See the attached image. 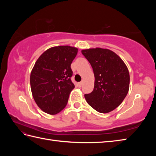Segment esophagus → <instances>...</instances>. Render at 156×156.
Masks as SVG:
<instances>
[{"instance_id":"obj_1","label":"esophagus","mask_w":156,"mask_h":156,"mask_svg":"<svg viewBox=\"0 0 156 156\" xmlns=\"http://www.w3.org/2000/svg\"><path fill=\"white\" fill-rule=\"evenodd\" d=\"M82 85H83V82H80V83H78V87H81Z\"/></svg>"}]
</instances>
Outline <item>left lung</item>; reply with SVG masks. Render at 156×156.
Segmentation results:
<instances>
[{
    "label": "left lung",
    "instance_id": "obj_1",
    "mask_svg": "<svg viewBox=\"0 0 156 156\" xmlns=\"http://www.w3.org/2000/svg\"><path fill=\"white\" fill-rule=\"evenodd\" d=\"M94 70L93 91L84 95L86 101L102 113L114 110L122 103L129 91L130 76L128 68L115 52L100 47L83 49Z\"/></svg>",
    "mask_w": 156,
    "mask_h": 156
}]
</instances>
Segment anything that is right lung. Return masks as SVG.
<instances>
[{"label":"right lung","mask_w":156,"mask_h":156,"mask_svg":"<svg viewBox=\"0 0 156 156\" xmlns=\"http://www.w3.org/2000/svg\"><path fill=\"white\" fill-rule=\"evenodd\" d=\"M78 48L68 45L47 49L36 60L30 74L32 96L40 109L55 115L67 104L70 92L75 87L71 80V69Z\"/></svg>","instance_id":"right-lung-1"}]
</instances>
